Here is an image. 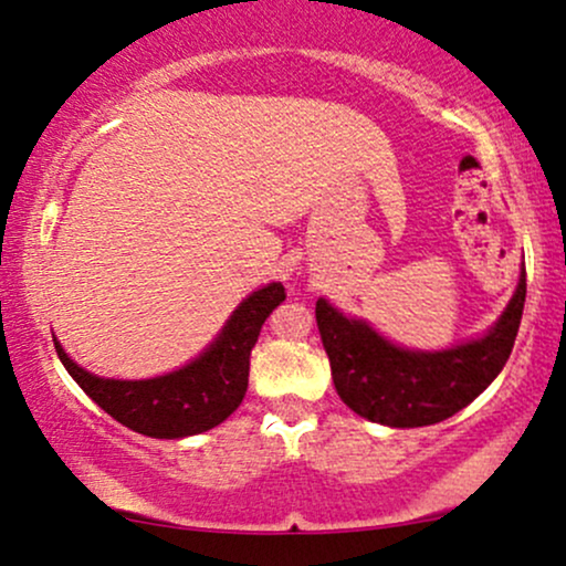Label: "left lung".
Here are the masks:
<instances>
[{
    "instance_id": "obj_1",
    "label": "left lung",
    "mask_w": 566,
    "mask_h": 566,
    "mask_svg": "<svg viewBox=\"0 0 566 566\" xmlns=\"http://www.w3.org/2000/svg\"><path fill=\"white\" fill-rule=\"evenodd\" d=\"M526 300V272L505 313L481 339L449 350H403L366 321L317 300L315 321L332 364L334 387L355 415L390 428H422L449 420L479 398L503 371L516 342Z\"/></svg>"
}]
</instances>
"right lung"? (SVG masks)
<instances>
[{
  "label": "right lung",
  "mask_w": 566,
  "mask_h": 566,
  "mask_svg": "<svg viewBox=\"0 0 566 566\" xmlns=\"http://www.w3.org/2000/svg\"><path fill=\"white\" fill-rule=\"evenodd\" d=\"M285 300L281 283H270L240 302L227 326L192 364L165 377L104 379L74 364L55 342L61 364L106 415L149 438H184L216 428L238 409L249 390L251 350L272 310Z\"/></svg>",
  "instance_id": "1"
}]
</instances>
